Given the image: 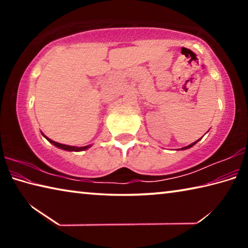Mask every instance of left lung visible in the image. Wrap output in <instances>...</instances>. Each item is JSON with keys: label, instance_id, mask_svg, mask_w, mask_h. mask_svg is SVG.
I'll return each mask as SVG.
<instances>
[{"label": "left lung", "instance_id": "1", "mask_svg": "<svg viewBox=\"0 0 248 248\" xmlns=\"http://www.w3.org/2000/svg\"><path fill=\"white\" fill-rule=\"evenodd\" d=\"M199 140H197L196 142H194V143H191V144H189V145H187V146H185V148H182V150H187V149H189V148H191V146H194L197 142H198Z\"/></svg>", "mask_w": 248, "mask_h": 248}]
</instances>
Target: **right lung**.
Here are the masks:
<instances>
[{
  "label": "right lung",
  "mask_w": 248,
  "mask_h": 248,
  "mask_svg": "<svg viewBox=\"0 0 248 248\" xmlns=\"http://www.w3.org/2000/svg\"><path fill=\"white\" fill-rule=\"evenodd\" d=\"M43 136L47 139L50 143H52L53 145H56L57 148L59 149H62V150H65V151H74V152H79V151H84V150H87L89 148H91V145H86V146H81V148H78V146H72V145H66V144H61V143H58L56 141H52L51 139H49L48 137H46L44 133H41Z\"/></svg>",
  "instance_id": "add662e5"
}]
</instances>
